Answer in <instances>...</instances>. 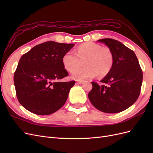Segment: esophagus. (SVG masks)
Instances as JSON below:
<instances>
[{
    "instance_id": "obj_1",
    "label": "esophagus",
    "mask_w": 153,
    "mask_h": 153,
    "mask_svg": "<svg viewBox=\"0 0 153 153\" xmlns=\"http://www.w3.org/2000/svg\"><path fill=\"white\" fill-rule=\"evenodd\" d=\"M84 80H76V83L77 84H83V83H84Z\"/></svg>"
}]
</instances>
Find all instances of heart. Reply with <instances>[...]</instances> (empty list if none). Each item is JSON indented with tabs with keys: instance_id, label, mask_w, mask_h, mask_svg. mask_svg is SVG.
<instances>
[{
	"instance_id": "obj_1",
	"label": "heart",
	"mask_w": 153,
	"mask_h": 153,
	"mask_svg": "<svg viewBox=\"0 0 153 153\" xmlns=\"http://www.w3.org/2000/svg\"><path fill=\"white\" fill-rule=\"evenodd\" d=\"M114 55L108 48L102 47L99 44L87 42L80 45L76 53L69 51L62 57L63 65L69 72H73L85 62V67L76 70L72 74L76 80H85L97 75H108L114 65Z\"/></svg>"
}]
</instances>
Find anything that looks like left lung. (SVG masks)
Returning <instances> with one entry per match:
<instances>
[{"instance_id": "8db88e82", "label": "left lung", "mask_w": 153, "mask_h": 153, "mask_svg": "<svg viewBox=\"0 0 153 153\" xmlns=\"http://www.w3.org/2000/svg\"><path fill=\"white\" fill-rule=\"evenodd\" d=\"M105 43L114 55V65L100 82H92V89L88 97L96 108L103 112H121L135 103L140 93L143 74L133 50L119 41L105 38Z\"/></svg>"}]
</instances>
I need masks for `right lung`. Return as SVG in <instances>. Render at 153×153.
Masks as SVG:
<instances>
[{
  "label": "right lung",
  "mask_w": 153,
  "mask_h": 153,
  "mask_svg": "<svg viewBox=\"0 0 153 153\" xmlns=\"http://www.w3.org/2000/svg\"><path fill=\"white\" fill-rule=\"evenodd\" d=\"M74 45L47 41L22 55L14 74V84L18 101L29 112L50 115L66 103L75 81H60L68 76L62 57Z\"/></svg>",
  "instance_id": "right-lung-1"
}]
</instances>
